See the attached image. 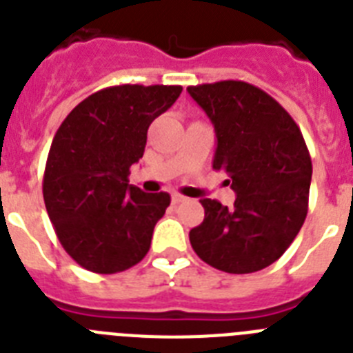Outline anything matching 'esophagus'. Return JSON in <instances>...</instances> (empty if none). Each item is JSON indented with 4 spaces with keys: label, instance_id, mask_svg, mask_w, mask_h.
Wrapping results in <instances>:
<instances>
[{
    "label": "esophagus",
    "instance_id": "esophagus-1",
    "mask_svg": "<svg viewBox=\"0 0 353 353\" xmlns=\"http://www.w3.org/2000/svg\"><path fill=\"white\" fill-rule=\"evenodd\" d=\"M186 197L181 194H172V202L174 204H179V202H185Z\"/></svg>",
    "mask_w": 353,
    "mask_h": 353
}]
</instances>
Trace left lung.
Masks as SVG:
<instances>
[{"instance_id":"8db88e82","label":"left lung","mask_w":353,"mask_h":353,"mask_svg":"<svg viewBox=\"0 0 353 353\" xmlns=\"http://www.w3.org/2000/svg\"><path fill=\"white\" fill-rule=\"evenodd\" d=\"M216 134L214 170L228 174L234 206L202 199L204 220L190 231L202 261L228 274L275 263L307 214L312 165L300 128L261 88L216 81L186 88Z\"/></svg>"}]
</instances>
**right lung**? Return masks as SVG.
Segmentation results:
<instances>
[{
  "instance_id": "add662e5",
  "label": "right lung",
  "mask_w": 353,
  "mask_h": 353,
  "mask_svg": "<svg viewBox=\"0 0 353 353\" xmlns=\"http://www.w3.org/2000/svg\"><path fill=\"white\" fill-rule=\"evenodd\" d=\"M179 85H119L96 92L65 117L46 161V210L58 240L79 266L117 274L149 252L167 192L130 185L147 130L179 97Z\"/></svg>"
}]
</instances>
